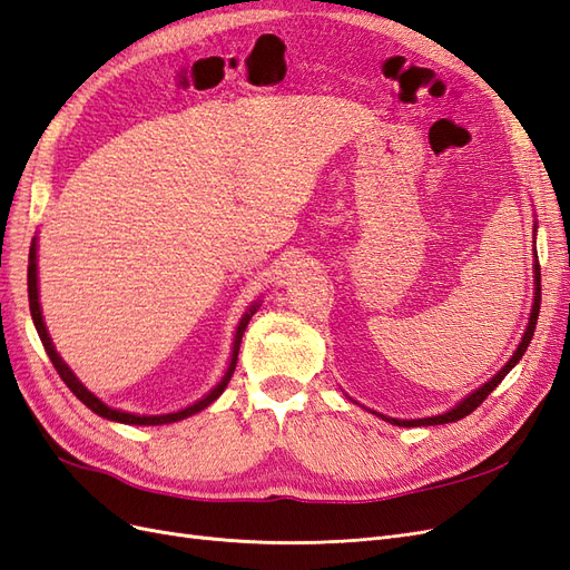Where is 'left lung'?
Wrapping results in <instances>:
<instances>
[{
    "label": "left lung",
    "mask_w": 570,
    "mask_h": 570,
    "mask_svg": "<svg viewBox=\"0 0 570 570\" xmlns=\"http://www.w3.org/2000/svg\"><path fill=\"white\" fill-rule=\"evenodd\" d=\"M534 228H538V223H534ZM540 299H542V285H540V262H538V256H534V299H532V312H530V321H528V325H525V333H523V340H521V344L519 347H515V352H513V356L507 361L504 364V368L499 371L497 375H492V381H488L485 385H480L475 392H471L469 396H465V400H461L454 409H450V411H444V413H440V416H428V419H413V421H402V419H390V416H383V413H375V416H381L383 421H387V423H392V425H402V428H419V425H442V423H454V421H459V419H463V416H469V413H473L482 402L488 400V394L504 381V375L519 364V361L523 358V354H525V350H528V344H530V340H532V333H534V325H538V316H540Z\"/></svg>",
    "instance_id": "8db88e82"
}]
</instances>
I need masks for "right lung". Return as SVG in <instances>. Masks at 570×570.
Returning <instances> with one entry per match:
<instances>
[{
	"instance_id": "right-lung-1",
	"label": "right lung",
	"mask_w": 570,
	"mask_h": 570,
	"mask_svg": "<svg viewBox=\"0 0 570 570\" xmlns=\"http://www.w3.org/2000/svg\"><path fill=\"white\" fill-rule=\"evenodd\" d=\"M28 302H30V316H32V323H36V327H38V335H40V340H42V347H45V352H47V356H49L51 364H55L57 373L61 375V381L68 385V390H71V392L78 396V400H80L85 406H88L90 411H95L97 416L107 419V421H116V423H126V425H164V423H176V421H183V419H187V416H193V413H197V411L206 409V406H209L212 402H216L218 396L223 394V390H226V385L230 383V377H233V371H235V364H237L239 342H243L245 327H247V323L252 321V316L258 312V306H262L258 302H254V304L247 308V312H245L243 321H239L237 331H235L233 356H230L228 371H226V375L220 377V383H218L209 394H204L199 402H195L193 406H185V409H180V411H176V413H161V416H137V413H128V411H120V409H111V406H107L105 402L99 400L97 394H92L88 387H85V385L78 381L76 373H73L71 368H68L66 361L57 354L55 344H51V337H49L47 327H45V321H42V308H40V299H38V245H36V239H32L30 258H28Z\"/></svg>"
}]
</instances>
